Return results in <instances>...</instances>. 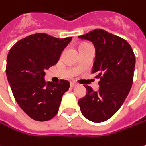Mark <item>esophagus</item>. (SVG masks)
<instances>
[{"label": "esophagus", "mask_w": 146, "mask_h": 146, "mask_svg": "<svg viewBox=\"0 0 146 146\" xmlns=\"http://www.w3.org/2000/svg\"><path fill=\"white\" fill-rule=\"evenodd\" d=\"M71 87H74V86H76V83L75 82H71Z\"/></svg>", "instance_id": "34e87169"}]
</instances>
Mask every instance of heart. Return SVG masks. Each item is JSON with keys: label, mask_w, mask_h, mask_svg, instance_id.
Wrapping results in <instances>:
<instances>
[{"label": "heart", "mask_w": 146, "mask_h": 146, "mask_svg": "<svg viewBox=\"0 0 146 146\" xmlns=\"http://www.w3.org/2000/svg\"><path fill=\"white\" fill-rule=\"evenodd\" d=\"M89 46V44H87V43H82V44H80V48H83V47H85V46Z\"/></svg>", "instance_id": "b5f03b06"}]
</instances>
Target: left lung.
<instances>
[{
  "label": "left lung",
  "instance_id": "obj_1",
  "mask_svg": "<svg viewBox=\"0 0 146 146\" xmlns=\"http://www.w3.org/2000/svg\"><path fill=\"white\" fill-rule=\"evenodd\" d=\"M93 43L96 50L92 74L100 79V88L94 92L85 85L86 94L79 100L83 115L100 123L109 119L123 105L133 82L135 55L124 39L97 28L79 36Z\"/></svg>",
  "mask_w": 146,
  "mask_h": 146
}]
</instances>
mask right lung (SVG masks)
<instances>
[{
    "label": "right lung",
    "instance_id": "1",
    "mask_svg": "<svg viewBox=\"0 0 146 146\" xmlns=\"http://www.w3.org/2000/svg\"><path fill=\"white\" fill-rule=\"evenodd\" d=\"M72 37L58 39L47 34L31 35L17 41L7 58L6 74L20 107L36 121H47L58 112L68 80L46 82L45 70L55 65Z\"/></svg>",
    "mask_w": 146,
    "mask_h": 146
}]
</instances>
